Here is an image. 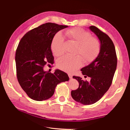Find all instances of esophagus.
I'll return each mask as SVG.
<instances>
[{
    "label": "esophagus",
    "instance_id": "esophagus-1",
    "mask_svg": "<svg viewBox=\"0 0 130 130\" xmlns=\"http://www.w3.org/2000/svg\"><path fill=\"white\" fill-rule=\"evenodd\" d=\"M68 76H69V77L70 78H72V74H68Z\"/></svg>",
    "mask_w": 130,
    "mask_h": 130
}]
</instances>
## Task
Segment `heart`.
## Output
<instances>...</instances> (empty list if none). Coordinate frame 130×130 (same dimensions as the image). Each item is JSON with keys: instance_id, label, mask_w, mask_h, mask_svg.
<instances>
[{"instance_id": "obj_1", "label": "heart", "mask_w": 130, "mask_h": 130, "mask_svg": "<svg viewBox=\"0 0 130 130\" xmlns=\"http://www.w3.org/2000/svg\"><path fill=\"white\" fill-rule=\"evenodd\" d=\"M65 35L70 41L76 45L75 56H66L57 61V67L63 71L72 73L80 68L83 61L85 63L91 62L96 58L100 50V43L96 38L92 37L91 34L81 28H74L68 30ZM64 37L61 32L54 35L51 42V50L54 56H60L63 53Z\"/></svg>"}]
</instances>
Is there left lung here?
<instances>
[{
  "mask_svg": "<svg viewBox=\"0 0 130 130\" xmlns=\"http://www.w3.org/2000/svg\"><path fill=\"white\" fill-rule=\"evenodd\" d=\"M99 39L100 50L93 62L81 69L83 75L91 78L90 81L73 76L78 81L79 87L72 91V98L81 104L90 105L102 98L111 86L117 67V56L112 41L107 34L94 26L89 27Z\"/></svg>",
  "mask_w": 130,
  "mask_h": 130,
  "instance_id": "8db88e82",
  "label": "left lung"
}]
</instances>
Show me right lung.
<instances>
[{
    "mask_svg": "<svg viewBox=\"0 0 130 130\" xmlns=\"http://www.w3.org/2000/svg\"><path fill=\"white\" fill-rule=\"evenodd\" d=\"M68 26L46 23L25 34L15 53L18 81L30 98L42 101L51 98L57 84L69 80L64 72L57 69L54 73L45 72L43 67L54 63L51 50L53 38Z\"/></svg>",
    "mask_w": 130,
    "mask_h": 130,
    "instance_id": "obj_1",
    "label": "right lung"
}]
</instances>
